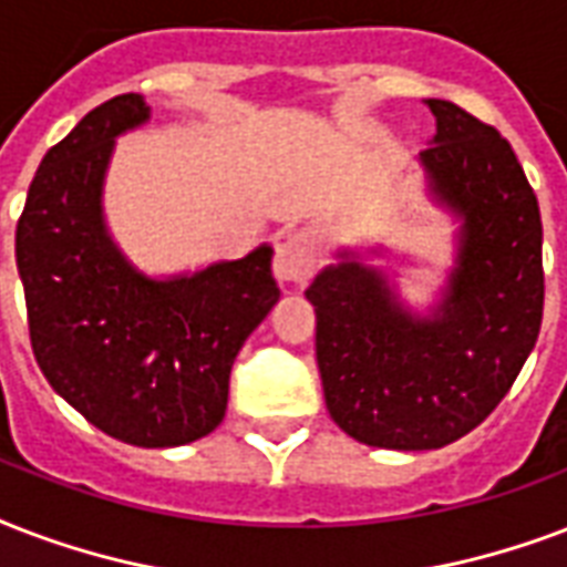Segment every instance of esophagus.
I'll list each match as a JSON object with an SVG mask.
<instances>
[{"label": "esophagus", "instance_id": "34e87169", "mask_svg": "<svg viewBox=\"0 0 567 567\" xmlns=\"http://www.w3.org/2000/svg\"><path fill=\"white\" fill-rule=\"evenodd\" d=\"M316 248L313 239L305 234H292L280 239L275 248V278L280 284H307L316 271Z\"/></svg>", "mask_w": 567, "mask_h": 567}]
</instances>
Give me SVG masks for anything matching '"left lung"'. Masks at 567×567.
Listing matches in <instances>:
<instances>
[{"instance_id": "8db88e82", "label": "left lung", "mask_w": 567, "mask_h": 567, "mask_svg": "<svg viewBox=\"0 0 567 567\" xmlns=\"http://www.w3.org/2000/svg\"><path fill=\"white\" fill-rule=\"evenodd\" d=\"M420 153L429 192L462 218L458 260L432 319L408 313L352 257L316 275V363L333 423L381 450H437L499 405L542 331V213L512 144L450 100Z\"/></svg>"}]
</instances>
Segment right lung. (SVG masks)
<instances>
[{
	"label": "right lung",
	"instance_id": "obj_1",
	"mask_svg": "<svg viewBox=\"0 0 567 567\" xmlns=\"http://www.w3.org/2000/svg\"><path fill=\"white\" fill-rule=\"evenodd\" d=\"M151 117L138 94L87 112L47 151L17 221L34 361L68 405L133 446H183L224 420L230 370L280 289L271 248L153 280L103 221L115 138Z\"/></svg>",
	"mask_w": 567,
	"mask_h": 567
}]
</instances>
